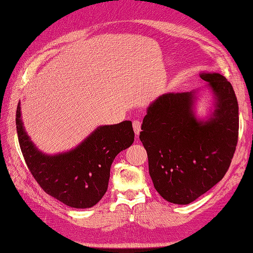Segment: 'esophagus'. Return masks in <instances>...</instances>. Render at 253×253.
Segmentation results:
<instances>
[{
	"instance_id": "1",
	"label": "esophagus",
	"mask_w": 253,
	"mask_h": 253,
	"mask_svg": "<svg viewBox=\"0 0 253 253\" xmlns=\"http://www.w3.org/2000/svg\"><path fill=\"white\" fill-rule=\"evenodd\" d=\"M132 126H133V130H134L135 135H139L140 132H141V122L140 121H133Z\"/></svg>"
}]
</instances>
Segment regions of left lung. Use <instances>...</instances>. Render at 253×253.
Returning a JSON list of instances; mask_svg holds the SVG:
<instances>
[{
  "mask_svg": "<svg viewBox=\"0 0 253 253\" xmlns=\"http://www.w3.org/2000/svg\"><path fill=\"white\" fill-rule=\"evenodd\" d=\"M201 88L166 93L152 101L141 126L154 188L168 202L189 205L223 178L236 151L239 106L231 83L216 72L200 73ZM208 91L205 117L197 101Z\"/></svg>",
  "mask_w": 253,
  "mask_h": 253,
  "instance_id": "left-lung-1",
  "label": "left lung"
}]
</instances>
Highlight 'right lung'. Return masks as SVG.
Returning a JSON list of instances; mask_svg holds the SVG:
<instances>
[{
    "mask_svg": "<svg viewBox=\"0 0 253 253\" xmlns=\"http://www.w3.org/2000/svg\"><path fill=\"white\" fill-rule=\"evenodd\" d=\"M15 122L21 151L34 179L47 194L75 209L92 208L101 200L113 160L134 141L132 122L123 121L97 126L75 148L48 154L26 132L20 102Z\"/></svg>",
    "mask_w": 253,
    "mask_h": 253,
    "instance_id": "obj_1",
    "label": "right lung"
}]
</instances>
